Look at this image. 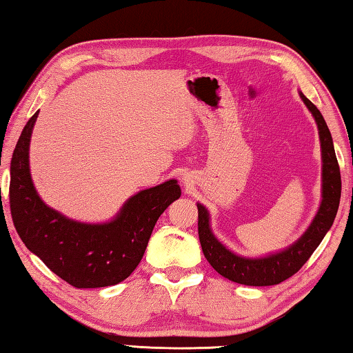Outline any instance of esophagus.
Returning <instances> with one entry per match:
<instances>
[{
    "mask_svg": "<svg viewBox=\"0 0 353 353\" xmlns=\"http://www.w3.org/2000/svg\"><path fill=\"white\" fill-rule=\"evenodd\" d=\"M184 178H188V176H184ZM184 181H185V183H188V181H189V179H184Z\"/></svg>",
    "mask_w": 353,
    "mask_h": 353,
    "instance_id": "esophagus-1",
    "label": "esophagus"
}]
</instances>
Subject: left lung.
<instances>
[{
    "instance_id": "8db88e82",
    "label": "left lung",
    "mask_w": 353,
    "mask_h": 353,
    "mask_svg": "<svg viewBox=\"0 0 353 353\" xmlns=\"http://www.w3.org/2000/svg\"><path fill=\"white\" fill-rule=\"evenodd\" d=\"M300 97L312 117L315 118L321 143L323 163L321 204L304 234L289 248L275 252V254L259 258L236 255L214 235L210 228L209 210L201 203H196L198 235L203 254L219 275L234 283L245 285H274L295 275L320 245L336 216L341 198V175L340 165L336 161L334 141H332L330 130L324 121L321 112L316 109V105L310 99L303 95V92H300Z\"/></svg>"
}]
</instances>
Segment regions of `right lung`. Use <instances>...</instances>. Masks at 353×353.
<instances>
[{
  "label": "right lung",
  "mask_w": 353,
  "mask_h": 353,
  "mask_svg": "<svg viewBox=\"0 0 353 353\" xmlns=\"http://www.w3.org/2000/svg\"><path fill=\"white\" fill-rule=\"evenodd\" d=\"M39 110L24 125L10 161V212L32 254L78 289L124 281L148 248L159 215L181 196L176 179L139 190L105 223H81L49 208L33 185L29 165L32 130Z\"/></svg>",
  "instance_id": "add662e5"
}]
</instances>
